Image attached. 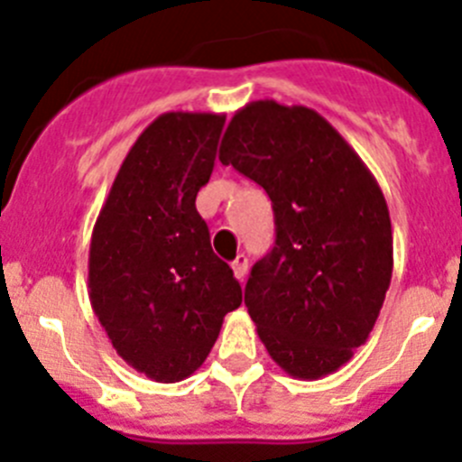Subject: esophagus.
Returning a JSON list of instances; mask_svg holds the SVG:
<instances>
[{
  "instance_id": "esophagus-1",
  "label": "esophagus",
  "mask_w": 462,
  "mask_h": 462,
  "mask_svg": "<svg viewBox=\"0 0 462 462\" xmlns=\"http://www.w3.org/2000/svg\"><path fill=\"white\" fill-rule=\"evenodd\" d=\"M232 271H235V278L239 280V282H244L245 273H248V257L236 255V260L232 262Z\"/></svg>"
}]
</instances>
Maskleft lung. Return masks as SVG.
I'll return each mask as SVG.
<instances>
[{"label":"left lung","mask_w":462,"mask_h":462,"mask_svg":"<svg viewBox=\"0 0 462 462\" xmlns=\"http://www.w3.org/2000/svg\"><path fill=\"white\" fill-rule=\"evenodd\" d=\"M218 159L273 202L275 245L244 294L262 344L300 381L337 372L390 290L392 223L376 178L323 116L275 100L232 116Z\"/></svg>","instance_id":"obj_1"}]
</instances>
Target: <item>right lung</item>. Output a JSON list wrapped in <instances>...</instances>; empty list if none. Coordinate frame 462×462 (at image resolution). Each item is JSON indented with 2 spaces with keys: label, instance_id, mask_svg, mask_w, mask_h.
<instances>
[{
  "label": "right lung",
  "instance_id": "obj_1",
  "mask_svg": "<svg viewBox=\"0 0 462 462\" xmlns=\"http://www.w3.org/2000/svg\"><path fill=\"white\" fill-rule=\"evenodd\" d=\"M223 114L168 111L125 157L95 221L88 296L116 353L157 383L191 376L241 305L211 251L196 196L211 178Z\"/></svg>",
  "mask_w": 462,
  "mask_h": 462
}]
</instances>
